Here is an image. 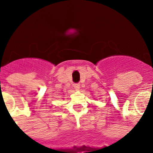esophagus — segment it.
I'll use <instances>...</instances> for the list:
<instances>
[{"label":"esophagus","instance_id":"1","mask_svg":"<svg viewBox=\"0 0 153 153\" xmlns=\"http://www.w3.org/2000/svg\"><path fill=\"white\" fill-rule=\"evenodd\" d=\"M74 89L76 90V91H79V89H80V85L79 84H74Z\"/></svg>","mask_w":153,"mask_h":153}]
</instances>
